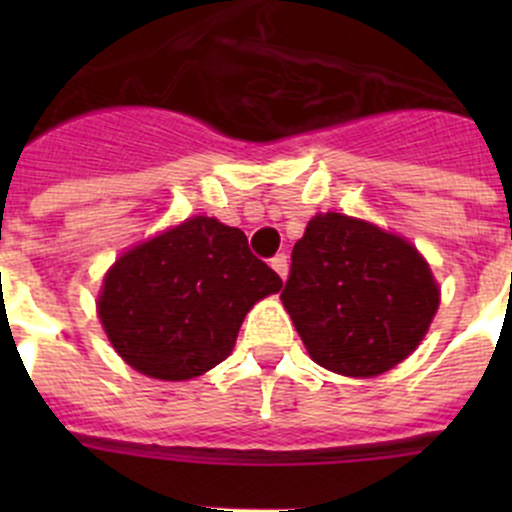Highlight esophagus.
<instances>
[{
	"instance_id": "1",
	"label": "esophagus",
	"mask_w": 512,
	"mask_h": 512,
	"mask_svg": "<svg viewBox=\"0 0 512 512\" xmlns=\"http://www.w3.org/2000/svg\"><path fill=\"white\" fill-rule=\"evenodd\" d=\"M272 270L277 272V275L282 277V280H287V272H289V257L285 252H280V255L272 257Z\"/></svg>"
}]
</instances>
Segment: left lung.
I'll list each match as a JSON object with an SVG mask.
<instances>
[{
  "mask_svg": "<svg viewBox=\"0 0 512 512\" xmlns=\"http://www.w3.org/2000/svg\"><path fill=\"white\" fill-rule=\"evenodd\" d=\"M280 297L309 356L344 376L399 364L438 309V287L414 245L339 213L309 220Z\"/></svg>",
  "mask_w": 512,
  "mask_h": 512,
  "instance_id": "left-lung-1",
  "label": "left lung"
}]
</instances>
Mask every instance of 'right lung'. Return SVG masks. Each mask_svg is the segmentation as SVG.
Returning <instances> with one entry per match:
<instances>
[{"instance_id":"add662e5","label":"right lung","mask_w":512,"mask_h":512,"mask_svg":"<svg viewBox=\"0 0 512 512\" xmlns=\"http://www.w3.org/2000/svg\"><path fill=\"white\" fill-rule=\"evenodd\" d=\"M280 287L245 232L198 215L118 257L98 317L126 364L185 381L225 361L252 304Z\"/></svg>"}]
</instances>
